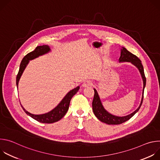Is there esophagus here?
Listing matches in <instances>:
<instances>
[{"label":"esophagus","instance_id":"34e87169","mask_svg":"<svg viewBox=\"0 0 160 160\" xmlns=\"http://www.w3.org/2000/svg\"><path fill=\"white\" fill-rule=\"evenodd\" d=\"M91 85H92V82H91L90 80H86L82 84L83 87H90Z\"/></svg>","mask_w":160,"mask_h":160}]
</instances>
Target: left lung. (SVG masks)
Instances as JSON below:
<instances>
[{
	"label": "left lung",
	"instance_id": "8db88e82",
	"mask_svg": "<svg viewBox=\"0 0 160 160\" xmlns=\"http://www.w3.org/2000/svg\"><path fill=\"white\" fill-rule=\"evenodd\" d=\"M121 52L120 56L119 58V62H130L133 65H134L139 70L142 81H143V89H142V95L141 101V103L139 107L137 108L133 112L129 114V115L124 117H118L113 115L110 112H109L103 106L102 102L101 101L100 97L99 94L96 88L94 90V96L92 101V109L93 112L96 117L102 122L105 123L108 125H118L121 124L123 122H127L130 118H131L135 114L138 112L142 104V100H143V96H144V90L146 87V79L145 77L144 72V68L141 63V60L137 57L135 55L132 54L128 51H127L125 48L122 47L121 48Z\"/></svg>",
	"mask_w": 160,
	"mask_h": 160
}]
</instances>
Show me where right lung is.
<instances>
[{
  "label": "right lung",
  "mask_w": 160,
  "mask_h": 160,
  "mask_svg": "<svg viewBox=\"0 0 160 160\" xmlns=\"http://www.w3.org/2000/svg\"><path fill=\"white\" fill-rule=\"evenodd\" d=\"M51 51V49L50 47L48 45H40V46H37L35 49L27 54L23 59H22L20 66L19 72L18 73V75L16 77V86L17 88H18V83L19 81L20 80V78L24 72V70H25L26 67L27 66L28 64L29 63L30 61L33 60L37 58H38L39 56H43L44 54H46ZM80 89V87L78 86L76 88L71 90L70 92H68L66 95L63 98V99L61 101V102L58 104L57 106H56L53 109L50 111L48 112L42 114V115H33L27 111L21 104V107L24 111L27 114L28 116L33 118L34 120L43 123H52L56 122L59 120H60L67 112L68 108H69L70 101L72 98L73 97L75 94H77V92ZM21 104V102H20Z\"/></svg>",
  "instance_id": "add662e5"
}]
</instances>
